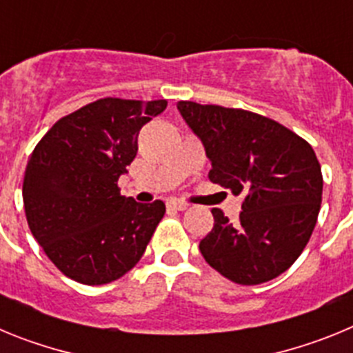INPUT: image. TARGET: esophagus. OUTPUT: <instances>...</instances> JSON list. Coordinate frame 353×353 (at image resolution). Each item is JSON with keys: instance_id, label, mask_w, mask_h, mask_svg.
Segmentation results:
<instances>
[{"instance_id": "esophagus-1", "label": "esophagus", "mask_w": 353, "mask_h": 353, "mask_svg": "<svg viewBox=\"0 0 353 353\" xmlns=\"http://www.w3.org/2000/svg\"><path fill=\"white\" fill-rule=\"evenodd\" d=\"M168 208H171V210H179V212H183L189 208V205L183 203V201H168Z\"/></svg>"}]
</instances>
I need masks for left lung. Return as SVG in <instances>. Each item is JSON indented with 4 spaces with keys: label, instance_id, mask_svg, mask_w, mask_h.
Returning a JSON list of instances; mask_svg holds the SVG:
<instances>
[{
    "label": "left lung",
    "instance_id": "8db88e82",
    "mask_svg": "<svg viewBox=\"0 0 353 353\" xmlns=\"http://www.w3.org/2000/svg\"><path fill=\"white\" fill-rule=\"evenodd\" d=\"M212 162L208 179L242 196L239 223L212 208L205 261L236 285H261L301 256L322 203V168L305 139L261 114L180 101Z\"/></svg>",
    "mask_w": 353,
    "mask_h": 353
}]
</instances>
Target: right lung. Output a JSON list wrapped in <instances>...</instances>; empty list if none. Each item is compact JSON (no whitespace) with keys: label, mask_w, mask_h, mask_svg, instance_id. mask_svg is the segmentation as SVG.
I'll return each mask as SVG.
<instances>
[{"label":"right lung","mask_w":353,"mask_h":353,"mask_svg":"<svg viewBox=\"0 0 353 353\" xmlns=\"http://www.w3.org/2000/svg\"><path fill=\"white\" fill-rule=\"evenodd\" d=\"M166 101L105 97L60 118L35 146L23 183L31 233L49 260L83 285H108L141 260L166 212L136 203L118 179L138 154L145 123Z\"/></svg>","instance_id":"right-lung-1"}]
</instances>
